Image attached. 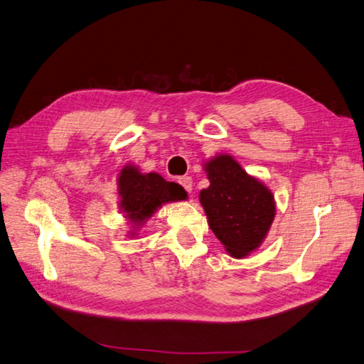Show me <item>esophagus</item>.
I'll use <instances>...</instances> for the list:
<instances>
[{
    "mask_svg": "<svg viewBox=\"0 0 364 364\" xmlns=\"http://www.w3.org/2000/svg\"><path fill=\"white\" fill-rule=\"evenodd\" d=\"M179 183L183 186L186 191L191 193V190H193V179L190 178V176H182V178H179Z\"/></svg>",
    "mask_w": 364,
    "mask_h": 364,
    "instance_id": "esophagus-1",
    "label": "esophagus"
}]
</instances>
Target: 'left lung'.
Masks as SVG:
<instances>
[{
    "mask_svg": "<svg viewBox=\"0 0 364 364\" xmlns=\"http://www.w3.org/2000/svg\"><path fill=\"white\" fill-rule=\"evenodd\" d=\"M209 186L200 191L208 225L234 258H245L266 240L277 215L274 196L228 153L203 162Z\"/></svg>",
    "mask_w": 364,
    "mask_h": 364,
    "instance_id": "left-lung-1",
    "label": "left lung"
}]
</instances>
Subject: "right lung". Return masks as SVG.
Segmentation results:
<instances>
[{
	"instance_id": "add662e5",
	"label": "right lung",
	"mask_w": 364,
	"mask_h": 364,
	"mask_svg": "<svg viewBox=\"0 0 364 364\" xmlns=\"http://www.w3.org/2000/svg\"><path fill=\"white\" fill-rule=\"evenodd\" d=\"M119 211L132 226L127 234L136 237L139 228L155 214L162 205L186 200V191L179 183L165 181L158 173H141L134 164H127L118 174Z\"/></svg>"
}]
</instances>
